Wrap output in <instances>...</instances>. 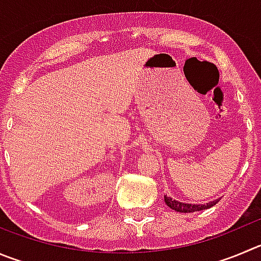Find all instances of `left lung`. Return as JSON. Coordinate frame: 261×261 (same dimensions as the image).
Listing matches in <instances>:
<instances>
[{"instance_id":"1","label":"left lung","mask_w":261,"mask_h":261,"mask_svg":"<svg viewBox=\"0 0 261 261\" xmlns=\"http://www.w3.org/2000/svg\"><path fill=\"white\" fill-rule=\"evenodd\" d=\"M219 202V199L215 201H211L208 203L204 204H194V203H186V202H179L176 199H172L171 197L165 196V203L169 206L172 210L177 211V213H194V211H201L206 210V208L213 207L214 204H216Z\"/></svg>"}]
</instances>
